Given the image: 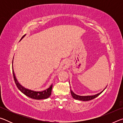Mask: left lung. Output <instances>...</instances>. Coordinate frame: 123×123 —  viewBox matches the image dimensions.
<instances>
[{"label":"left lung","instance_id":"8db88e82","mask_svg":"<svg viewBox=\"0 0 123 123\" xmlns=\"http://www.w3.org/2000/svg\"><path fill=\"white\" fill-rule=\"evenodd\" d=\"M103 91H104L101 92L100 93H98V94H95L94 95H91V96H80V95H78L75 94L70 89V92H71V94L72 95L73 98L74 99H75L76 100H82V101H88V100H91L94 99L98 96H99V95Z\"/></svg>","mask_w":123,"mask_h":123}]
</instances>
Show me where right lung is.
I'll list each match as a JSON object with an SVG mask.
<instances>
[{
  "label": "right lung",
  "mask_w": 123,
  "mask_h": 123,
  "mask_svg": "<svg viewBox=\"0 0 123 123\" xmlns=\"http://www.w3.org/2000/svg\"><path fill=\"white\" fill-rule=\"evenodd\" d=\"M25 35H24V36L22 37V38L25 36ZM12 63H13V62H12ZM12 72H13V75L14 82H15V84L16 85L17 87H18V88L19 89L20 92H22L23 94L26 95V96L29 97V98H31L32 99H37V100L47 99L50 96V95L51 94L52 87H53V85H51V86H50L49 88L46 89V90H44L42 92H35V91L29 90V89L25 88L24 87L21 86V85L19 84V82L17 81V79L16 78L15 75H14V73L13 68H12Z\"/></svg>",
  "instance_id": "add662e5"
}]
</instances>
